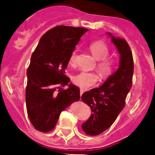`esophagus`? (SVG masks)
<instances>
[{"instance_id":"esophagus-1","label":"esophagus","mask_w":155,"mask_h":155,"mask_svg":"<svg viewBox=\"0 0 155 155\" xmlns=\"http://www.w3.org/2000/svg\"><path fill=\"white\" fill-rule=\"evenodd\" d=\"M83 92H84V90L81 89H80V96H82V94H83Z\"/></svg>"}]
</instances>
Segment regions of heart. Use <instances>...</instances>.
Here are the masks:
<instances>
[{
  "mask_svg": "<svg viewBox=\"0 0 155 155\" xmlns=\"http://www.w3.org/2000/svg\"><path fill=\"white\" fill-rule=\"evenodd\" d=\"M90 50L94 57L99 60L97 63V70L102 78H107L113 72L114 62L109 55V48L105 42L98 40L90 45ZM77 60V50H74L69 56V63L71 66H75ZM74 84L82 89H86L95 86L99 81V76L95 73L81 72L73 77Z\"/></svg>",
  "mask_w": 155,
  "mask_h": 155,
  "instance_id": "1",
  "label": "heart"
}]
</instances>
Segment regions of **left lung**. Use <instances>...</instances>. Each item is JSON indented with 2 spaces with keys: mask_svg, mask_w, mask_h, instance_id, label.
<instances>
[{
  "mask_svg": "<svg viewBox=\"0 0 155 155\" xmlns=\"http://www.w3.org/2000/svg\"><path fill=\"white\" fill-rule=\"evenodd\" d=\"M120 54L118 70L99 88L82 95V100L91 108L92 115L82 123V130L89 135H98L114 123L125 105V99L132 85L134 72L132 53L128 43L108 33Z\"/></svg>",
  "mask_w": 155,
  "mask_h": 155,
  "instance_id": "left-lung-1",
  "label": "left lung"
}]
</instances>
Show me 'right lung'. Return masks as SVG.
I'll list each match as a JSON object with an SVG mask.
<instances>
[{
    "instance_id": "1",
    "label": "right lung",
    "mask_w": 155,
    "mask_h": 155,
    "mask_svg": "<svg viewBox=\"0 0 155 155\" xmlns=\"http://www.w3.org/2000/svg\"><path fill=\"white\" fill-rule=\"evenodd\" d=\"M87 31L83 27H53L43 34L32 54L27 71L26 105L30 122L38 131L53 130L60 113L80 99L79 89L69 83L65 69L76 45ZM67 84V90L58 87Z\"/></svg>"
}]
</instances>
